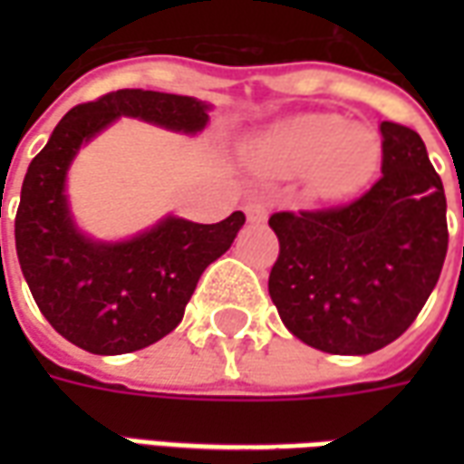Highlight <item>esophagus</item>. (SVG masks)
Returning <instances> with one entry per match:
<instances>
[{
	"mask_svg": "<svg viewBox=\"0 0 464 464\" xmlns=\"http://www.w3.org/2000/svg\"><path fill=\"white\" fill-rule=\"evenodd\" d=\"M246 216L251 223H263L268 218V203L261 201V198H253V201L246 203Z\"/></svg>",
	"mask_w": 464,
	"mask_h": 464,
	"instance_id": "34e87169",
	"label": "esophagus"
}]
</instances>
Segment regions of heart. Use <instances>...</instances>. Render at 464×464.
Here are the masks:
<instances>
[{"instance_id":"1","label":"heart","mask_w":464,"mask_h":464,"mask_svg":"<svg viewBox=\"0 0 464 464\" xmlns=\"http://www.w3.org/2000/svg\"><path fill=\"white\" fill-rule=\"evenodd\" d=\"M258 159L278 173H305L318 196H345L368 181L380 159L378 136L333 114H305L273 129Z\"/></svg>"}]
</instances>
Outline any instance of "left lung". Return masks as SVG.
<instances>
[{
	"label": "left lung",
	"instance_id": "obj_1",
	"mask_svg": "<svg viewBox=\"0 0 464 464\" xmlns=\"http://www.w3.org/2000/svg\"><path fill=\"white\" fill-rule=\"evenodd\" d=\"M382 176L355 201L268 218L281 251L268 293L283 325L333 355H368L400 338L448 256V201L428 149L382 121Z\"/></svg>",
	"mask_w": 464,
	"mask_h": 464
}]
</instances>
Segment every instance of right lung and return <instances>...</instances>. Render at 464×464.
Instances as JSON below:
<instances>
[{"mask_svg": "<svg viewBox=\"0 0 464 464\" xmlns=\"http://www.w3.org/2000/svg\"><path fill=\"white\" fill-rule=\"evenodd\" d=\"M119 116L196 133L208 123V106L143 89H119L74 106L29 163L14 218L16 258L39 311L59 335L94 355L133 353L169 335L206 266L231 248L246 223L241 211L221 223L169 216L121 243L76 231L64 196L66 169L79 146Z\"/></svg>", "mask_w": 464, "mask_h": 464, "instance_id": "right-lung-1", "label": "right lung"}]
</instances>
